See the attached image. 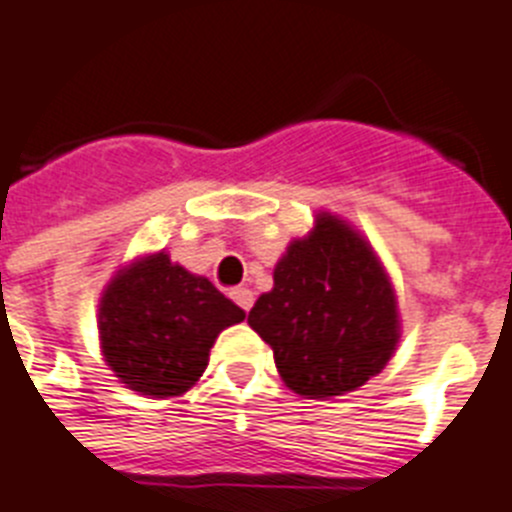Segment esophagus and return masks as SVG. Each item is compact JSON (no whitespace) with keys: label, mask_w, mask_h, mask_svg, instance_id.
I'll return each mask as SVG.
<instances>
[{"label":"esophagus","mask_w":512,"mask_h":512,"mask_svg":"<svg viewBox=\"0 0 512 512\" xmlns=\"http://www.w3.org/2000/svg\"><path fill=\"white\" fill-rule=\"evenodd\" d=\"M231 299H234V302L239 304L244 312H249V309H252V304H255V294H252L247 286H236V289H231Z\"/></svg>","instance_id":"1"}]
</instances>
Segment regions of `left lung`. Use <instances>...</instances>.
<instances>
[{
	"instance_id": "left-lung-1",
	"label": "left lung",
	"mask_w": 512,
	"mask_h": 512,
	"mask_svg": "<svg viewBox=\"0 0 512 512\" xmlns=\"http://www.w3.org/2000/svg\"><path fill=\"white\" fill-rule=\"evenodd\" d=\"M247 322L273 349L294 393L330 398L362 388L398 343L395 294L362 236L336 216H317L273 273Z\"/></svg>"
}]
</instances>
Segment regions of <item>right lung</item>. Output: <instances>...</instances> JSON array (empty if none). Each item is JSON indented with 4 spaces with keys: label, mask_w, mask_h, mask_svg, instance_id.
I'll return each instance as SVG.
<instances>
[{
    "label": "right lung",
    "mask_w": 512,
    "mask_h": 512,
    "mask_svg": "<svg viewBox=\"0 0 512 512\" xmlns=\"http://www.w3.org/2000/svg\"><path fill=\"white\" fill-rule=\"evenodd\" d=\"M242 320L244 309L208 278L158 252L109 283L98 330L103 356L127 388L169 398L200 380L218 333Z\"/></svg>",
    "instance_id": "1"
}]
</instances>
